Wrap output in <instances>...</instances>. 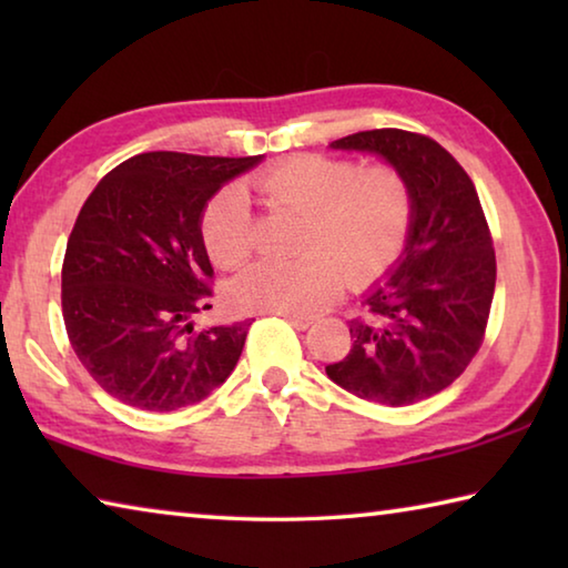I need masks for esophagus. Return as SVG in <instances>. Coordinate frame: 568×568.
Here are the masks:
<instances>
[{
    "mask_svg": "<svg viewBox=\"0 0 568 568\" xmlns=\"http://www.w3.org/2000/svg\"><path fill=\"white\" fill-rule=\"evenodd\" d=\"M277 315H283V318L297 331H305V328H311V325H313V321L305 318V315H293V313H277Z\"/></svg>",
    "mask_w": 568,
    "mask_h": 568,
    "instance_id": "1",
    "label": "esophagus"
}]
</instances>
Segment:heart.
I'll return each instance as SVG.
<instances>
[{"label": "heart", "mask_w": 568, "mask_h": 568, "mask_svg": "<svg viewBox=\"0 0 568 568\" xmlns=\"http://www.w3.org/2000/svg\"><path fill=\"white\" fill-rule=\"evenodd\" d=\"M273 213L303 217L297 261H261L230 283L243 311L315 315L338 301L345 281L365 291L406 253L416 192L406 172L388 162L295 155L255 178ZM203 240L220 267L243 265L257 247V217L243 187L230 185L203 213Z\"/></svg>", "instance_id": "heart-1"}]
</instances>
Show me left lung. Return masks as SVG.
I'll return each instance as SVG.
<instances>
[{
	"instance_id": "obj_1",
	"label": "left lung",
	"mask_w": 568,
	"mask_h": 568,
	"mask_svg": "<svg viewBox=\"0 0 568 568\" xmlns=\"http://www.w3.org/2000/svg\"><path fill=\"white\" fill-rule=\"evenodd\" d=\"M400 168L416 192L406 255L351 321V353L325 373L353 396L410 406L448 388L484 343L496 253L468 172L426 134L383 128L331 142Z\"/></svg>"
}]
</instances>
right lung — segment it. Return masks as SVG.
<instances>
[{
    "label": "right lung",
    "instance_id": "obj_1",
    "mask_svg": "<svg viewBox=\"0 0 568 568\" xmlns=\"http://www.w3.org/2000/svg\"><path fill=\"white\" fill-rule=\"evenodd\" d=\"M257 160L142 152L84 200L64 250L62 318L77 358L124 406H192L237 365L250 321L192 331L190 318L213 307L200 217Z\"/></svg>",
    "mask_w": 568,
    "mask_h": 568
}]
</instances>
